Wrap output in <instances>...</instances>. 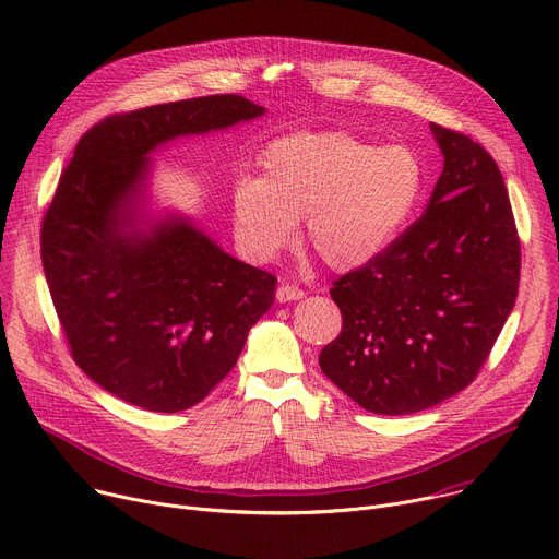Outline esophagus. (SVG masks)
<instances>
[{"label": "esophagus", "instance_id": "obj_1", "mask_svg": "<svg viewBox=\"0 0 559 559\" xmlns=\"http://www.w3.org/2000/svg\"><path fill=\"white\" fill-rule=\"evenodd\" d=\"M302 296V289H298V287H294V285H281L278 289H276V300L278 302H289V300H300Z\"/></svg>", "mask_w": 559, "mask_h": 559}]
</instances>
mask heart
I'll use <instances>...</instances> for the list:
<instances>
[{
    "mask_svg": "<svg viewBox=\"0 0 559 559\" xmlns=\"http://www.w3.org/2000/svg\"><path fill=\"white\" fill-rule=\"evenodd\" d=\"M261 178L234 185V234L253 261L302 240L336 272L359 270L394 245L415 216L426 169L408 146H379L345 131H302L263 148Z\"/></svg>",
    "mask_w": 559,
    "mask_h": 559,
    "instance_id": "heart-1",
    "label": "heart"
}]
</instances>
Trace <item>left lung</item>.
Listing matches in <instances>:
<instances>
[{
  "instance_id": "obj_1",
  "label": "left lung",
  "mask_w": 559,
  "mask_h": 559,
  "mask_svg": "<svg viewBox=\"0 0 559 559\" xmlns=\"http://www.w3.org/2000/svg\"><path fill=\"white\" fill-rule=\"evenodd\" d=\"M443 171L426 214L330 289L341 334L323 374L361 408L411 415L462 392L515 308L520 238L501 171L468 135L430 124Z\"/></svg>"
}]
</instances>
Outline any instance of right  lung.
Instances as JSON below:
<instances>
[{
    "mask_svg": "<svg viewBox=\"0 0 559 559\" xmlns=\"http://www.w3.org/2000/svg\"><path fill=\"white\" fill-rule=\"evenodd\" d=\"M265 116L210 95L111 116L88 129L41 223V265L82 372L151 413H180L236 366L276 278L189 216L146 207L151 154L178 138Z\"/></svg>",
    "mask_w": 559,
    "mask_h": 559,
    "instance_id": "right-lung-1",
    "label": "right lung"
}]
</instances>
